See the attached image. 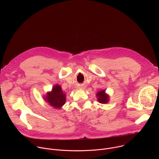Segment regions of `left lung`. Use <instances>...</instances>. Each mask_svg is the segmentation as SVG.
<instances>
[{
  "instance_id": "8db88e82",
  "label": "left lung",
  "mask_w": 159,
  "mask_h": 159,
  "mask_svg": "<svg viewBox=\"0 0 159 159\" xmlns=\"http://www.w3.org/2000/svg\"><path fill=\"white\" fill-rule=\"evenodd\" d=\"M97 97H98V100L100 103L102 104H105L107 103L108 102V99H109V96L105 94V90H101V91L98 93V94H96Z\"/></svg>"
}]
</instances>
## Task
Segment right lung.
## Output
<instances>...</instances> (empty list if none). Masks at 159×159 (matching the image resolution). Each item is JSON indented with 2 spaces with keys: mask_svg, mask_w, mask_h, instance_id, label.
Masks as SVG:
<instances>
[{
  "mask_svg": "<svg viewBox=\"0 0 159 159\" xmlns=\"http://www.w3.org/2000/svg\"><path fill=\"white\" fill-rule=\"evenodd\" d=\"M46 100L52 106L55 108L59 109L65 104L66 100V96L62 91L60 85H56L53 87L52 92L47 94Z\"/></svg>",
  "mask_w": 159,
  "mask_h": 159,
  "instance_id": "right-lung-1",
  "label": "right lung"
}]
</instances>
